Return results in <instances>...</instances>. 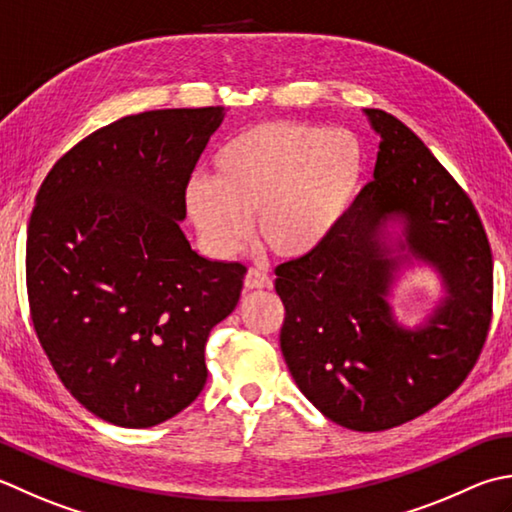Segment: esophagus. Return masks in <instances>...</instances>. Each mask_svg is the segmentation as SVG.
Masks as SVG:
<instances>
[{"mask_svg":"<svg viewBox=\"0 0 512 512\" xmlns=\"http://www.w3.org/2000/svg\"><path fill=\"white\" fill-rule=\"evenodd\" d=\"M244 286H246L248 290H259V288H270V286H273V282H270V277L264 273V270L250 268L248 273H246Z\"/></svg>","mask_w":512,"mask_h":512,"instance_id":"obj_1","label":"esophagus"}]
</instances>
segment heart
I'll return each instance as SVG.
<instances>
[{
  "label": "heart",
  "instance_id": "heart-1",
  "mask_svg": "<svg viewBox=\"0 0 512 512\" xmlns=\"http://www.w3.org/2000/svg\"><path fill=\"white\" fill-rule=\"evenodd\" d=\"M364 177L357 137L299 122L257 124L217 150L213 177L195 175L186 210L210 253L233 255L255 235L277 257L302 259L342 222Z\"/></svg>",
  "mask_w": 512,
  "mask_h": 512
}]
</instances>
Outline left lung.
<instances>
[{
  "label": "left lung",
  "instance_id": "1",
  "mask_svg": "<svg viewBox=\"0 0 512 512\" xmlns=\"http://www.w3.org/2000/svg\"><path fill=\"white\" fill-rule=\"evenodd\" d=\"M364 113L382 137L375 179L322 248L275 268V290L299 390L330 422L375 433L428 413L473 370L493 319V253L470 197L422 139L384 110ZM388 221L447 284L424 327H399L385 302L398 267L381 237Z\"/></svg>",
  "mask_w": 512,
  "mask_h": 512
}]
</instances>
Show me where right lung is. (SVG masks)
<instances>
[{
	"mask_svg": "<svg viewBox=\"0 0 512 512\" xmlns=\"http://www.w3.org/2000/svg\"><path fill=\"white\" fill-rule=\"evenodd\" d=\"M222 106L146 110L75 144L39 186L26 239L30 319L57 377L95 417L150 428L193 404L204 348L246 266L210 262L179 222Z\"/></svg>",
	"mask_w": 512,
	"mask_h": 512,
	"instance_id": "right-lung-1",
	"label": "right lung"
}]
</instances>
